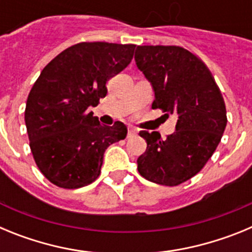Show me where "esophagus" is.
<instances>
[{"mask_svg": "<svg viewBox=\"0 0 252 252\" xmlns=\"http://www.w3.org/2000/svg\"><path fill=\"white\" fill-rule=\"evenodd\" d=\"M136 133H137L136 128H133V127H128V131H127V136H128V137L133 136V135H136Z\"/></svg>", "mask_w": 252, "mask_h": 252, "instance_id": "34e87169", "label": "esophagus"}]
</instances>
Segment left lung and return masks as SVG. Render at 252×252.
Wrapping results in <instances>:
<instances>
[{"instance_id":"1","label":"left lung","mask_w":252,"mask_h":252,"mask_svg":"<svg viewBox=\"0 0 252 252\" xmlns=\"http://www.w3.org/2000/svg\"><path fill=\"white\" fill-rule=\"evenodd\" d=\"M135 62L153 87V108L178 116L166 139L158 131L140 132L148 146L137 170L153 183L178 186L202 170L221 141L227 125L223 97L206 64L187 49L137 46Z\"/></svg>"}]
</instances>
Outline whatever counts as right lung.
Returning <instances> with one entry per match:
<instances>
[{
    "mask_svg": "<svg viewBox=\"0 0 252 252\" xmlns=\"http://www.w3.org/2000/svg\"><path fill=\"white\" fill-rule=\"evenodd\" d=\"M133 44L79 43L41 70L25 108L30 149L37 168L55 186L75 189L98 178L106 149L127 135L122 122L103 126L93 116L108 79L133 57Z\"/></svg>",
    "mask_w": 252,
    "mask_h": 252,
    "instance_id": "add662e5",
    "label": "right lung"
}]
</instances>
